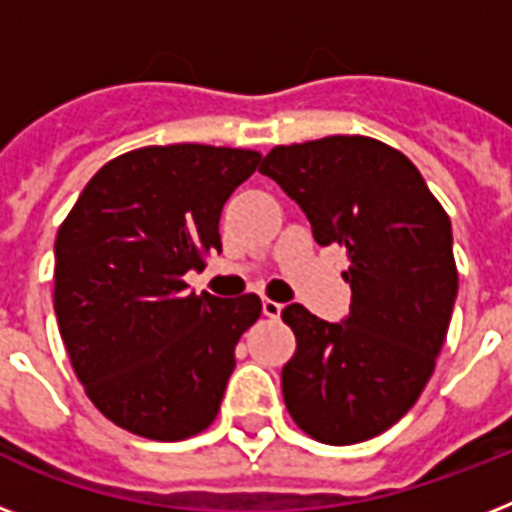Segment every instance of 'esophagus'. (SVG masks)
<instances>
[{"instance_id": "1", "label": "esophagus", "mask_w": 512, "mask_h": 512, "mask_svg": "<svg viewBox=\"0 0 512 512\" xmlns=\"http://www.w3.org/2000/svg\"><path fill=\"white\" fill-rule=\"evenodd\" d=\"M281 308H284V305L276 303V300H271V297H265L263 300V313L268 316V319H279Z\"/></svg>"}]
</instances>
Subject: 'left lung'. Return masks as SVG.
<instances>
[{"mask_svg":"<svg viewBox=\"0 0 512 512\" xmlns=\"http://www.w3.org/2000/svg\"><path fill=\"white\" fill-rule=\"evenodd\" d=\"M260 172L311 220L321 247L348 252V319L300 303L281 319L297 348L281 369L292 420L321 444L348 446L396 425L428 385L457 297L452 223L401 151L364 135L276 146Z\"/></svg>","mask_w":512,"mask_h":512,"instance_id":"left-lung-1","label":"left lung"}]
</instances>
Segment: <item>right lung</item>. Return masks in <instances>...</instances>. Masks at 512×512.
<instances>
[{"label":"right lung","instance_id":"right-lung-1","mask_svg":"<svg viewBox=\"0 0 512 512\" xmlns=\"http://www.w3.org/2000/svg\"><path fill=\"white\" fill-rule=\"evenodd\" d=\"M260 151L146 146L103 164L55 239V316L84 393L103 417L151 441H183L220 412L236 342L257 295L185 292L220 249L225 201Z\"/></svg>","mask_w":512,"mask_h":512}]
</instances>
